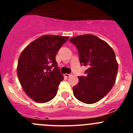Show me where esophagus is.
Listing matches in <instances>:
<instances>
[{"mask_svg":"<svg viewBox=\"0 0 133 133\" xmlns=\"http://www.w3.org/2000/svg\"><path fill=\"white\" fill-rule=\"evenodd\" d=\"M72 75H71V74H65L64 75V76H65V77H70Z\"/></svg>","mask_w":133,"mask_h":133,"instance_id":"1","label":"esophagus"}]
</instances>
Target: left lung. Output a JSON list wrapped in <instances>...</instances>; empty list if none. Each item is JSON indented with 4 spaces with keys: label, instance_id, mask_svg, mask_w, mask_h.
Listing matches in <instances>:
<instances>
[{
    "label": "left lung",
    "instance_id": "8db88e82",
    "mask_svg": "<svg viewBox=\"0 0 133 133\" xmlns=\"http://www.w3.org/2000/svg\"><path fill=\"white\" fill-rule=\"evenodd\" d=\"M69 41L78 49L80 64L88 67L85 76H78L73 88L75 98L85 104L97 102L116 81L118 65L115 52L106 42L92 35L76 36Z\"/></svg>",
    "mask_w": 133,
    "mask_h": 133
}]
</instances>
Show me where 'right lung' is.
<instances>
[{
    "mask_svg": "<svg viewBox=\"0 0 133 133\" xmlns=\"http://www.w3.org/2000/svg\"><path fill=\"white\" fill-rule=\"evenodd\" d=\"M68 38L44 35L29 44L20 55L18 80L26 95L36 102H48L57 95L64 76L58 68L56 55Z\"/></svg>",
    "mask_w": 133,
    "mask_h": 133,
    "instance_id": "1",
    "label": "right lung"
}]
</instances>
